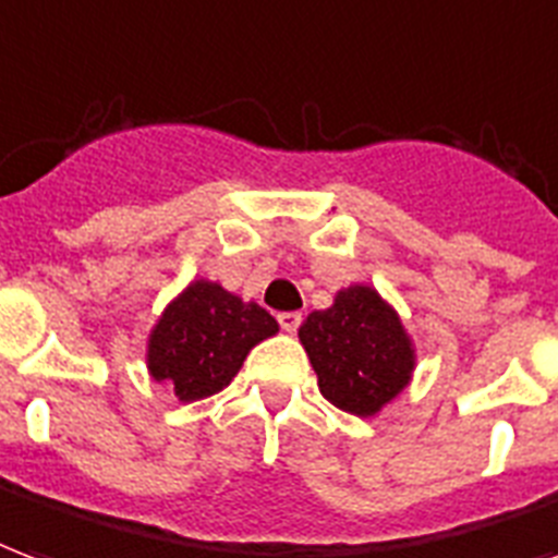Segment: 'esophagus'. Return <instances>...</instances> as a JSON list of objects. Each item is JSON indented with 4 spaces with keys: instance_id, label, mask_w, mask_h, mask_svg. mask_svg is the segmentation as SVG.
<instances>
[{
    "instance_id": "obj_1",
    "label": "esophagus",
    "mask_w": 558,
    "mask_h": 558,
    "mask_svg": "<svg viewBox=\"0 0 558 558\" xmlns=\"http://www.w3.org/2000/svg\"><path fill=\"white\" fill-rule=\"evenodd\" d=\"M278 322H280V328H283V331L295 333V331H299V325H301V313H295V311L278 313Z\"/></svg>"
}]
</instances>
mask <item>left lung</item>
Returning <instances> with one entry per match:
<instances>
[{
  "instance_id": "1",
  "label": "left lung",
  "mask_w": 558,
  "mask_h": 558,
  "mask_svg": "<svg viewBox=\"0 0 558 558\" xmlns=\"http://www.w3.org/2000/svg\"><path fill=\"white\" fill-rule=\"evenodd\" d=\"M299 340L322 396L345 414H381L414 378V340L393 304L369 283L337 290L328 311L301 322Z\"/></svg>"
}]
</instances>
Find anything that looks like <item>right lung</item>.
I'll return each mask as SVG.
<instances>
[{
  "label": "right lung",
  "instance_id": "obj_1",
  "mask_svg": "<svg viewBox=\"0 0 558 558\" xmlns=\"http://www.w3.org/2000/svg\"><path fill=\"white\" fill-rule=\"evenodd\" d=\"M278 333V322L257 301H242L216 280L197 278L147 333V373L168 384L180 402L216 396L236 378L247 352Z\"/></svg>",
  "mask_w": 558,
  "mask_h": 558
}]
</instances>
